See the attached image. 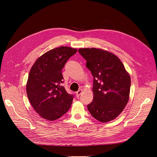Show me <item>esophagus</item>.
Masks as SVG:
<instances>
[{"label":"esophagus","mask_w":157,"mask_h":157,"mask_svg":"<svg viewBox=\"0 0 157 157\" xmlns=\"http://www.w3.org/2000/svg\"><path fill=\"white\" fill-rule=\"evenodd\" d=\"M82 92H83V90H82L81 89H79L78 92H76V97H79L80 96V95L81 94Z\"/></svg>","instance_id":"34e87169"}]
</instances>
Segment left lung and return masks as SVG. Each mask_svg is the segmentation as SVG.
I'll use <instances>...</instances> for the list:
<instances>
[{
    "label": "left lung",
    "instance_id": "8db88e82",
    "mask_svg": "<svg viewBox=\"0 0 157 157\" xmlns=\"http://www.w3.org/2000/svg\"><path fill=\"white\" fill-rule=\"evenodd\" d=\"M78 52L86 60V67L94 77V99L87 105L89 112L103 123L115 119L129 99V74L112 53L95 48H80Z\"/></svg>",
    "mask_w": 157,
    "mask_h": 157
}]
</instances>
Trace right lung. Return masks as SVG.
<instances>
[{"label": "right lung", "instance_id": "right-lung-1", "mask_svg": "<svg viewBox=\"0 0 157 157\" xmlns=\"http://www.w3.org/2000/svg\"><path fill=\"white\" fill-rule=\"evenodd\" d=\"M77 51L67 46L54 48L37 59L30 71L26 86L29 100L45 120L59 119L71 108L74 95L62 86V70Z\"/></svg>", "mask_w": 157, "mask_h": 157}]
</instances>
